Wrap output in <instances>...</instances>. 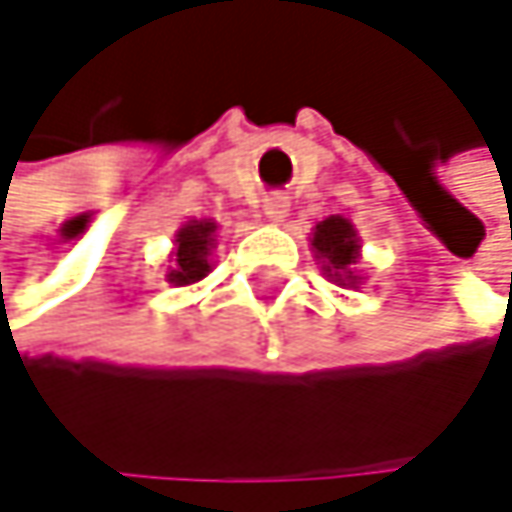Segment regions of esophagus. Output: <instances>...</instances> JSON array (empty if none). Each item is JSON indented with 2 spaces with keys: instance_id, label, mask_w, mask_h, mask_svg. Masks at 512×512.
Wrapping results in <instances>:
<instances>
[{
  "instance_id": "1",
  "label": "esophagus",
  "mask_w": 512,
  "mask_h": 512,
  "mask_svg": "<svg viewBox=\"0 0 512 512\" xmlns=\"http://www.w3.org/2000/svg\"><path fill=\"white\" fill-rule=\"evenodd\" d=\"M288 209H291V203H288V197H282V194H273V197L264 200V215H267L270 221H276V224L288 218Z\"/></svg>"
}]
</instances>
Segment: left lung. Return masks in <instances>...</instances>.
Here are the masks:
<instances>
[{
  "label": "left lung",
  "instance_id": "1",
  "mask_svg": "<svg viewBox=\"0 0 512 512\" xmlns=\"http://www.w3.org/2000/svg\"><path fill=\"white\" fill-rule=\"evenodd\" d=\"M309 245L315 251V258L324 270V276L343 285V288H358L361 276L355 270L361 258V236L355 224L343 215H331L312 227Z\"/></svg>",
  "mask_w": 512,
  "mask_h": 512
}]
</instances>
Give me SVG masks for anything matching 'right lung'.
<instances>
[{"label":"right lung","instance_id":"1","mask_svg":"<svg viewBox=\"0 0 512 512\" xmlns=\"http://www.w3.org/2000/svg\"><path fill=\"white\" fill-rule=\"evenodd\" d=\"M215 233H218V224L212 218L188 221V224L178 227L175 248L169 254L172 264L166 270V282L169 285L185 288V285H194V282H200V279H206L212 273L209 254L215 248Z\"/></svg>","mask_w":512,"mask_h":512}]
</instances>
